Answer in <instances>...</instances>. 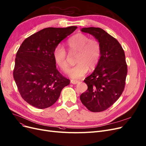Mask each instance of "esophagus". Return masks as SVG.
<instances>
[{"label": "esophagus", "instance_id": "1", "mask_svg": "<svg viewBox=\"0 0 146 146\" xmlns=\"http://www.w3.org/2000/svg\"><path fill=\"white\" fill-rule=\"evenodd\" d=\"M71 83L72 84H78V82H79V81L78 80H73V79H72L71 80Z\"/></svg>", "mask_w": 146, "mask_h": 146}]
</instances>
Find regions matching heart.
I'll use <instances>...</instances> for the list:
<instances>
[{"instance_id":"b5f03b06","label":"heart","mask_w":146,"mask_h":146,"mask_svg":"<svg viewBox=\"0 0 146 146\" xmlns=\"http://www.w3.org/2000/svg\"><path fill=\"white\" fill-rule=\"evenodd\" d=\"M68 50L70 53H77L75 58L76 64L69 70V76L74 79L82 78L87 72L96 68L101 56V47L99 42L84 34L79 33L71 36L67 41ZM54 61L62 71H68V54L61 44L57 45L53 51Z\"/></svg>"}]
</instances>
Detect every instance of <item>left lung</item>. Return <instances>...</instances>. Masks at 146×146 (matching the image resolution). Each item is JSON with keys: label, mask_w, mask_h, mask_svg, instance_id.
I'll return each mask as SVG.
<instances>
[{"label": "left lung", "mask_w": 146, "mask_h": 146, "mask_svg": "<svg viewBox=\"0 0 146 146\" xmlns=\"http://www.w3.org/2000/svg\"><path fill=\"white\" fill-rule=\"evenodd\" d=\"M82 32L93 35L101 47L100 61L84 82L88 89L80 96L91 112H102L112 106L125 89L127 66L124 50L115 38L99 28H84Z\"/></svg>", "instance_id": "1"}]
</instances>
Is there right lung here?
Here are the masks:
<instances>
[{
  "label": "right lung",
  "instance_id": "right-lung-1",
  "mask_svg": "<svg viewBox=\"0 0 146 146\" xmlns=\"http://www.w3.org/2000/svg\"><path fill=\"white\" fill-rule=\"evenodd\" d=\"M47 28L26 38L16 54L13 76L19 93L27 103L38 109L57 101L70 79L58 72L53 51L62 40L76 29Z\"/></svg>",
  "mask_w": 146,
  "mask_h": 146
}]
</instances>
